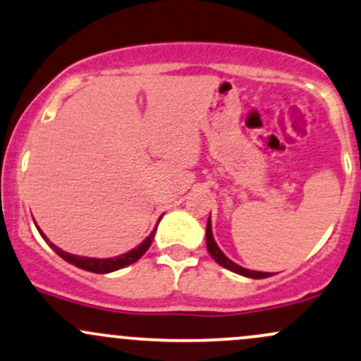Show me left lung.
I'll list each match as a JSON object with an SVG mask.
<instances>
[{
	"mask_svg": "<svg viewBox=\"0 0 361 361\" xmlns=\"http://www.w3.org/2000/svg\"><path fill=\"white\" fill-rule=\"evenodd\" d=\"M205 243H207V250H209V253H211L212 259L216 260V262L219 264V265H223L224 269H228V271L236 272V274L245 276V277H252V279H264V277L272 276L271 272L250 271V269H245V267H241V265L233 262V260H229L228 257H226L224 253H223V250H221V248L217 247L216 240H214V236H212V226H211V217H209V221H207V229H205Z\"/></svg>",
	"mask_w": 361,
	"mask_h": 361,
	"instance_id": "1",
	"label": "left lung"
}]
</instances>
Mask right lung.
Returning <instances> with one entry per match:
<instances>
[{"label": "right lung", "instance_id": "1", "mask_svg": "<svg viewBox=\"0 0 361 361\" xmlns=\"http://www.w3.org/2000/svg\"><path fill=\"white\" fill-rule=\"evenodd\" d=\"M39 229V228H37ZM39 233H41V236L47 241V245H49L51 248H53L54 252L58 253L59 257H61L63 260H66V262H70L71 265H75V267L78 269H84V271H89V272H96V274H108V272H113V271H118V269H123L126 267V265L137 262L138 259H140L142 255H144L145 252L149 250V247L152 245V240H154V235H156V228H154V231L150 233V235L142 241L140 245H138L137 248H133V250L123 253V255H118V257H113V259H92V257H80V255H71L68 252H63L61 248H58L56 245L51 243L49 240L46 238L44 233L39 229Z\"/></svg>", "mask_w": 361, "mask_h": 361}]
</instances>
